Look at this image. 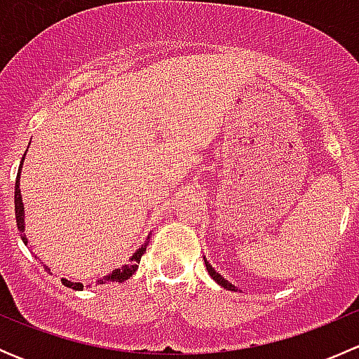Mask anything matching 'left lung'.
Masks as SVG:
<instances>
[{
    "label": "left lung",
    "mask_w": 359,
    "mask_h": 359,
    "mask_svg": "<svg viewBox=\"0 0 359 359\" xmlns=\"http://www.w3.org/2000/svg\"><path fill=\"white\" fill-rule=\"evenodd\" d=\"M203 259H205V257H203ZM205 266H206V271H208V274H210V276H212L213 280H215L217 283L220 285V287H222V288H226V290H231V292H236V290H238V288L234 287L233 283H229V281H227L226 278H222V276H220V274L217 273V271L213 269L212 266H210V262H208V260H206V259H205Z\"/></svg>",
    "instance_id": "1"
}]
</instances>
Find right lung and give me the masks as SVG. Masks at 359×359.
Returning a JSON list of instances; mask_svg holds the SVG:
<instances>
[{
	"mask_svg": "<svg viewBox=\"0 0 359 359\" xmlns=\"http://www.w3.org/2000/svg\"><path fill=\"white\" fill-rule=\"evenodd\" d=\"M24 158L25 154L22 156V161H20V166H19V173H17V180H15V219H17V227H19V233H20V238H22V241L25 245H27V238H25V222H24V203H22V194H20V170H22V163H24ZM147 240H149V236H147ZM147 243L149 241H146V243L142 245L139 250H137L135 253H133L132 257L128 259V262H125L123 266L116 267V269H112L109 274H106V276H102L100 280H97V285H109V283H123V281L128 280L130 276H132L133 273H135L137 269H139V262H140V257L144 255V252H146L147 248ZM46 271H50L48 266H45ZM62 283L66 285L69 288H74V290H81L83 285L81 283H74V281H69L66 278H62Z\"/></svg>",
	"mask_w": 359,
	"mask_h": 359,
	"instance_id": "1",
	"label": "right lung"
}]
</instances>
